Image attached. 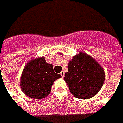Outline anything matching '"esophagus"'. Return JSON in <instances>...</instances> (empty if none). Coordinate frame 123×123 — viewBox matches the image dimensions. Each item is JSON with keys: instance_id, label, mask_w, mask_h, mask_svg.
I'll return each instance as SVG.
<instances>
[{"instance_id": "34e87169", "label": "esophagus", "mask_w": 123, "mask_h": 123, "mask_svg": "<svg viewBox=\"0 0 123 123\" xmlns=\"http://www.w3.org/2000/svg\"><path fill=\"white\" fill-rule=\"evenodd\" d=\"M60 74H61V76H62V77H63V76H64V75H65V73H64V71H62L60 73Z\"/></svg>"}]
</instances>
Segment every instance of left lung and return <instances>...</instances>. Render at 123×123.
Masks as SVG:
<instances>
[{
    "mask_svg": "<svg viewBox=\"0 0 123 123\" xmlns=\"http://www.w3.org/2000/svg\"><path fill=\"white\" fill-rule=\"evenodd\" d=\"M67 68L68 71L65 73L63 79L70 92L76 98H91L102 88L105 73L100 64L91 56L79 52L69 61Z\"/></svg>",
    "mask_w": 123,
    "mask_h": 123,
    "instance_id": "left-lung-1",
    "label": "left lung"
}]
</instances>
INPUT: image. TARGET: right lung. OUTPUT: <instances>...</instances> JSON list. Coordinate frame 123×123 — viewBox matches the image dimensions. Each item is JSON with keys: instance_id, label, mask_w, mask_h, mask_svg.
I'll return each instance as SVG.
<instances>
[{"instance_id": "right-lung-1", "label": "right lung", "mask_w": 123, "mask_h": 123, "mask_svg": "<svg viewBox=\"0 0 123 123\" xmlns=\"http://www.w3.org/2000/svg\"><path fill=\"white\" fill-rule=\"evenodd\" d=\"M61 77L54 71L52 65L46 62L44 57L33 58L23 69L20 87L28 97L41 99L49 95L54 82Z\"/></svg>"}]
</instances>
